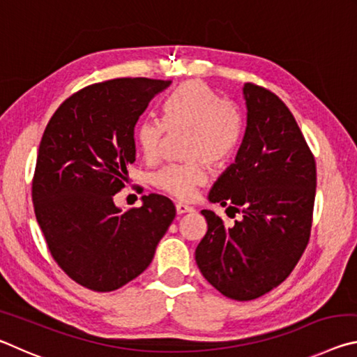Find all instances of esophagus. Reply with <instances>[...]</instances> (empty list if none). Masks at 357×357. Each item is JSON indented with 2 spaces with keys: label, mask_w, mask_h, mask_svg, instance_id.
<instances>
[{
  "label": "esophagus",
  "mask_w": 357,
  "mask_h": 357,
  "mask_svg": "<svg viewBox=\"0 0 357 357\" xmlns=\"http://www.w3.org/2000/svg\"><path fill=\"white\" fill-rule=\"evenodd\" d=\"M193 208L189 206V204H184V203H176V213L178 214H185V213H192Z\"/></svg>",
  "instance_id": "obj_1"
}]
</instances>
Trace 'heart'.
Returning a JSON list of instances; mask_svg holds the SVG:
<instances>
[{
	"mask_svg": "<svg viewBox=\"0 0 357 357\" xmlns=\"http://www.w3.org/2000/svg\"><path fill=\"white\" fill-rule=\"evenodd\" d=\"M165 124L143 119L137 126L135 140L144 159L159 157L162 138L168 130H189L185 164H170L151 176L157 190L179 200H189L198 185L208 181L206 162L219 167L227 162L241 138V118L236 108L203 82H187L174 91L164 107Z\"/></svg>",
	"mask_w": 357,
	"mask_h": 357,
	"instance_id": "b5f03b06",
	"label": "heart"
}]
</instances>
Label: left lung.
Returning a JSON list of instances; mask_svg holds the SVG:
<instances>
[{"instance_id":"obj_1","label":"left lung","mask_w":357,"mask_h":357,"mask_svg":"<svg viewBox=\"0 0 357 357\" xmlns=\"http://www.w3.org/2000/svg\"><path fill=\"white\" fill-rule=\"evenodd\" d=\"M243 93V144L236 162L209 192V202L243 219L225 227L219 215L203 209L208 231L195 259L217 291L250 301L279 287L309 244L317 164L291 112L274 93L250 82Z\"/></svg>"}]
</instances>
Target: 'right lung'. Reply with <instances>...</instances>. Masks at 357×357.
I'll return each instance as SVG.
<instances>
[{"mask_svg": "<svg viewBox=\"0 0 357 357\" xmlns=\"http://www.w3.org/2000/svg\"><path fill=\"white\" fill-rule=\"evenodd\" d=\"M170 83L138 77L89 84L58 107L42 135L36 219L59 268L93 291H114L140 275L176 215L157 193L126 213L113 202L135 162L137 121Z\"/></svg>", "mask_w": 357, "mask_h": 357, "instance_id": "add662e5", "label": "right lung"}]
</instances>
